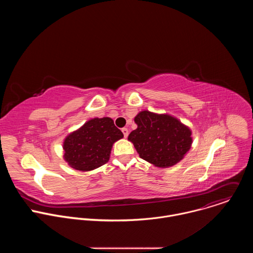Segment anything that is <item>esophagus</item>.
<instances>
[{
    "mask_svg": "<svg viewBox=\"0 0 253 253\" xmlns=\"http://www.w3.org/2000/svg\"><path fill=\"white\" fill-rule=\"evenodd\" d=\"M122 132H123V134H124V137L126 138L127 136H128V134H129V131H128V129L127 128H123L122 129Z\"/></svg>",
    "mask_w": 253,
    "mask_h": 253,
    "instance_id": "obj_1",
    "label": "esophagus"
}]
</instances>
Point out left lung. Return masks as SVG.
<instances>
[{
	"label": "left lung",
	"mask_w": 253,
	"mask_h": 253,
	"mask_svg": "<svg viewBox=\"0 0 253 253\" xmlns=\"http://www.w3.org/2000/svg\"><path fill=\"white\" fill-rule=\"evenodd\" d=\"M137 129L128 140L140 158L159 168H168L181 161L191 148V130L169 114L144 110L134 118Z\"/></svg>",
	"instance_id": "obj_1"
}]
</instances>
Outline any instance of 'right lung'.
<instances>
[{
    "mask_svg": "<svg viewBox=\"0 0 253 253\" xmlns=\"http://www.w3.org/2000/svg\"><path fill=\"white\" fill-rule=\"evenodd\" d=\"M121 138L123 133L111 118L90 119L65 138L64 159L73 169L94 170L109 161L113 144Z\"/></svg>",
    "mask_w": 253,
    "mask_h": 253,
    "instance_id": "obj_1",
    "label": "right lung"
}]
</instances>
